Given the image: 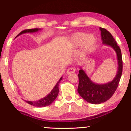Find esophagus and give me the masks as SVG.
<instances>
[{
    "mask_svg": "<svg viewBox=\"0 0 131 131\" xmlns=\"http://www.w3.org/2000/svg\"><path fill=\"white\" fill-rule=\"evenodd\" d=\"M75 69L74 68H69L68 69V70H67V74H68V75H69V74H72V73H74L75 72Z\"/></svg>",
    "mask_w": 131,
    "mask_h": 131,
    "instance_id": "esophagus-1",
    "label": "esophagus"
}]
</instances>
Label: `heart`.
I'll use <instances>...</instances> for the list:
<instances>
[{
	"mask_svg": "<svg viewBox=\"0 0 131 131\" xmlns=\"http://www.w3.org/2000/svg\"><path fill=\"white\" fill-rule=\"evenodd\" d=\"M70 43L74 47L82 46L84 52H87L93 49L96 43L94 36L84 32H78L73 34L70 37Z\"/></svg>",
	"mask_w": 131,
	"mask_h": 131,
	"instance_id": "heart-1",
	"label": "heart"
}]
</instances>
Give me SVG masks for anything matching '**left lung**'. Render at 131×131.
<instances>
[{
	"label": "left lung",
	"mask_w": 131,
	"mask_h": 131,
	"mask_svg": "<svg viewBox=\"0 0 131 131\" xmlns=\"http://www.w3.org/2000/svg\"><path fill=\"white\" fill-rule=\"evenodd\" d=\"M102 43L110 46L115 51L118 62V69L116 76L112 81L106 84H96L93 82L84 70L80 68L78 74L79 95L87 102L92 104H100L105 102L113 96L116 91L120 80L123 72V59L121 51L116 40L110 33L105 28H100Z\"/></svg>",
	"instance_id": "1"
}]
</instances>
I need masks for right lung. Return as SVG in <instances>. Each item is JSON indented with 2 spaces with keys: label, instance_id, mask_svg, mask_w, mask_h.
Returning a JSON list of instances; mask_svg holds the SVG:
<instances>
[{
  "label": "right lung",
  "instance_id": "right-lung-1",
  "mask_svg": "<svg viewBox=\"0 0 131 131\" xmlns=\"http://www.w3.org/2000/svg\"><path fill=\"white\" fill-rule=\"evenodd\" d=\"M41 29L39 28H35V29H26L23 31H22L21 32L17 35V36H19V35H23L24 34H26V33H35L38 32L39 30H40ZM62 79V77H61L60 79L59 80V81L57 82L56 85H55V87L53 88V89L51 90L49 94H48L47 96L44 97L43 98H41L39 99L38 101H25L26 103L29 104V105H33L35 106V107H46L51 104L53 102H54L55 99L57 98V97L58 95L59 92V84L60 83L61 80Z\"/></svg>",
  "mask_w": 131,
  "mask_h": 131
}]
</instances>
